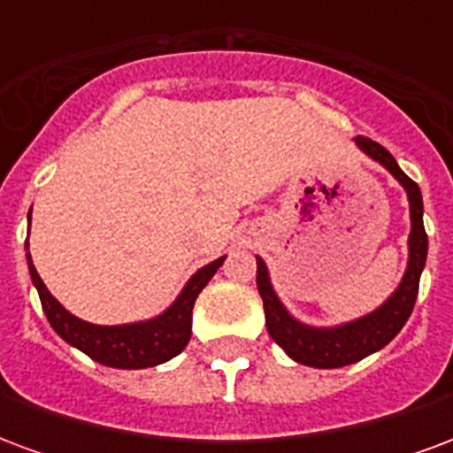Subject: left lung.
Here are the masks:
<instances>
[{"mask_svg":"<svg viewBox=\"0 0 453 453\" xmlns=\"http://www.w3.org/2000/svg\"><path fill=\"white\" fill-rule=\"evenodd\" d=\"M354 142L359 145L361 152H366L371 159H376L379 165L388 169L408 191V269L388 301L376 308L373 313L357 318L351 323L334 325V327H311V325L298 323L294 315L286 311L284 303L279 301V296L272 288L266 265L257 257V288L265 301L266 330L291 359L305 364V366H313V369H340V366L361 361L373 351L383 349L403 330V325L408 323L410 313L415 308V298H418L419 274L427 262V233H425V223H422L419 187L398 167V162L383 145L369 138H361V135H357Z\"/></svg>","mask_w":453,"mask_h":453,"instance_id":"obj_1","label":"left lung"}]
</instances>
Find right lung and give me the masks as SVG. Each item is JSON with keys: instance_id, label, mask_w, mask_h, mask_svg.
Returning a JSON list of instances; mask_svg holds the SVG:
<instances>
[{"instance_id": "right-lung-1", "label": "right lung", "mask_w": 453, "mask_h": 453, "mask_svg": "<svg viewBox=\"0 0 453 453\" xmlns=\"http://www.w3.org/2000/svg\"><path fill=\"white\" fill-rule=\"evenodd\" d=\"M28 223H31V211H28ZM26 250H28V242H26ZM26 259H28L31 281L41 296L43 313L48 323L53 325L55 333L67 344L92 357L94 361H99L104 366H113V369H148V366H157L177 357L191 340V311H194L198 294L226 262V257H220L216 262L201 266L181 288L177 301L157 318L130 325H92L80 320L70 311H65L63 305L55 301L53 294L45 288L43 279L38 276L31 262V255H26Z\"/></svg>"}]
</instances>
